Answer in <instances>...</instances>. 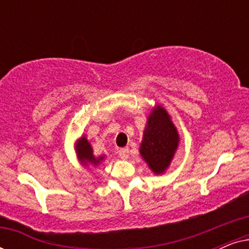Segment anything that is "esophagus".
<instances>
[{
    "mask_svg": "<svg viewBox=\"0 0 249 249\" xmlns=\"http://www.w3.org/2000/svg\"><path fill=\"white\" fill-rule=\"evenodd\" d=\"M119 156H120L122 160H127L129 156V149L127 147L121 148L120 151H119Z\"/></svg>",
    "mask_w": 249,
    "mask_h": 249,
    "instance_id": "obj_1",
    "label": "esophagus"
}]
</instances>
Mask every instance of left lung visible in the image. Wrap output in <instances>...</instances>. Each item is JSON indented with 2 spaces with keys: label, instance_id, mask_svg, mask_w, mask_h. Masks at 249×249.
<instances>
[{
  "label": "left lung",
  "instance_id": "obj_1",
  "mask_svg": "<svg viewBox=\"0 0 249 249\" xmlns=\"http://www.w3.org/2000/svg\"><path fill=\"white\" fill-rule=\"evenodd\" d=\"M179 142V132L168 111L155 104L147 117L139 147L142 159L154 175H163L169 169Z\"/></svg>",
  "mask_w": 249,
  "mask_h": 249
}]
</instances>
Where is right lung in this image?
<instances>
[{
  "instance_id": "obj_1",
  "label": "right lung",
  "mask_w": 249,
  "mask_h": 249,
  "mask_svg": "<svg viewBox=\"0 0 249 249\" xmlns=\"http://www.w3.org/2000/svg\"><path fill=\"white\" fill-rule=\"evenodd\" d=\"M74 151L77 152V159L81 165L85 169L89 168V166H94L96 168L104 161L107 156H95L93 147H91L90 142L88 141L86 135H83L80 138L77 139L74 142Z\"/></svg>"
}]
</instances>
